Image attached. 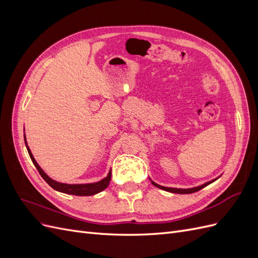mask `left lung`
Returning <instances> with one entry per match:
<instances>
[{
  "label": "left lung",
  "instance_id": "8db88e82",
  "mask_svg": "<svg viewBox=\"0 0 258 258\" xmlns=\"http://www.w3.org/2000/svg\"><path fill=\"white\" fill-rule=\"evenodd\" d=\"M215 179H216V178H215ZM215 179H213V181H210V182H208V183H205L204 185H200V186L194 187V188H188V189H181V188H171V187H163V186H160V185H158V184H156L155 182H152V184H153L154 186H156V187H158V188H160V189H163V190H166V191H170V192H174V194H192V192H196V191L202 189V188H204V187L208 186L209 184L213 183V182L215 181Z\"/></svg>",
  "mask_w": 258,
  "mask_h": 258
}]
</instances>
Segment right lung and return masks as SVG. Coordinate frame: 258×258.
I'll use <instances>...</instances> for the list:
<instances>
[{
    "label": "right lung",
    "instance_id": "obj_1",
    "mask_svg": "<svg viewBox=\"0 0 258 258\" xmlns=\"http://www.w3.org/2000/svg\"><path fill=\"white\" fill-rule=\"evenodd\" d=\"M25 142H26V145H27L26 137H25ZM27 150H28V153L30 155L31 160H32L35 168L38 171V173L41 174V176L45 179L46 183H47L50 187H52L54 190L60 191V192H64V194H69V195H75V196H91V195H96V194H98L100 191H102L103 189L106 188V187L108 186V184H110V181H111V171H110V172H108V174H107V176L105 178L101 179L100 182L91 183V184H64V183H59V182L53 181V179H51L41 169V167L38 166V163L35 161L33 155H32V153H31L28 145H27Z\"/></svg>",
    "mask_w": 258,
    "mask_h": 258
}]
</instances>
